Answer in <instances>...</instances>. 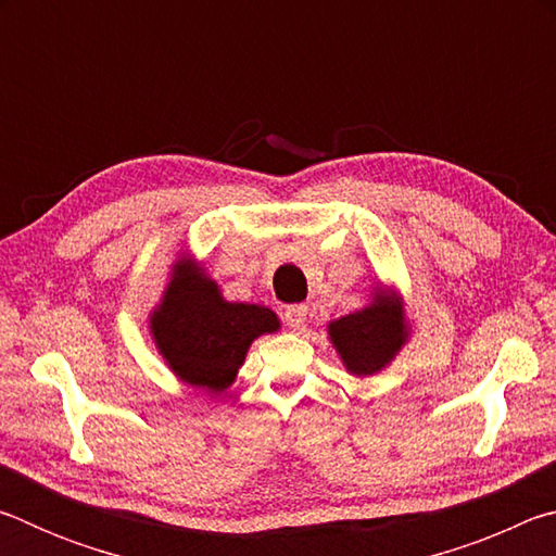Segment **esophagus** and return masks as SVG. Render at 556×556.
Here are the masks:
<instances>
[{
    "label": "esophagus",
    "instance_id": "1",
    "mask_svg": "<svg viewBox=\"0 0 556 556\" xmlns=\"http://www.w3.org/2000/svg\"><path fill=\"white\" fill-rule=\"evenodd\" d=\"M306 314L308 308L304 304H291L285 308V321L289 328H301L306 324Z\"/></svg>",
    "mask_w": 556,
    "mask_h": 556
}]
</instances>
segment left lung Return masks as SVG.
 <instances>
[{
	"label": "left lung",
	"instance_id": "1",
	"mask_svg": "<svg viewBox=\"0 0 556 556\" xmlns=\"http://www.w3.org/2000/svg\"><path fill=\"white\" fill-rule=\"evenodd\" d=\"M345 368L355 375H372L392 361L404 343V326L397 306L378 299L363 312L348 314L328 328Z\"/></svg>",
	"mask_w": 556,
	"mask_h": 556
}]
</instances>
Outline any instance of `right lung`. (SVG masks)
<instances>
[{
    "label": "right lung",
    "instance_id": "right-lung-1",
    "mask_svg": "<svg viewBox=\"0 0 556 556\" xmlns=\"http://www.w3.org/2000/svg\"><path fill=\"white\" fill-rule=\"evenodd\" d=\"M277 328L275 312L255 304H228L215 281L188 265L176 269L152 318L156 345L172 370L211 392L228 388L250 343Z\"/></svg>",
    "mask_w": 556,
    "mask_h": 556
}]
</instances>
